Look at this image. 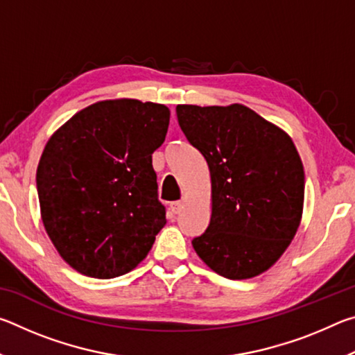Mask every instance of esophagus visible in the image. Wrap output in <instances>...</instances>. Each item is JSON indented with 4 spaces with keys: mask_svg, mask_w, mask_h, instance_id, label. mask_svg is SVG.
Masks as SVG:
<instances>
[{
    "mask_svg": "<svg viewBox=\"0 0 355 355\" xmlns=\"http://www.w3.org/2000/svg\"><path fill=\"white\" fill-rule=\"evenodd\" d=\"M183 207H184V202L183 200H177V202H172L171 203V209H172L173 214H178L183 209Z\"/></svg>",
    "mask_w": 355,
    "mask_h": 355,
    "instance_id": "34e87169",
    "label": "esophagus"
}]
</instances>
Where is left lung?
Here are the masks:
<instances>
[{"mask_svg":"<svg viewBox=\"0 0 355 355\" xmlns=\"http://www.w3.org/2000/svg\"><path fill=\"white\" fill-rule=\"evenodd\" d=\"M177 117L211 175V220L192 248L222 277L268 271L302 218L305 175L291 137L238 103L178 105Z\"/></svg>","mask_w":355,"mask_h":355,"instance_id":"1","label":"left lung"}]
</instances>
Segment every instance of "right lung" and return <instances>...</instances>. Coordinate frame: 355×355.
I'll return each mask as SVG.
<instances>
[{
  "instance_id": "1",
  "label": "right lung",
  "mask_w": 355,
  "mask_h": 355,
  "mask_svg": "<svg viewBox=\"0 0 355 355\" xmlns=\"http://www.w3.org/2000/svg\"><path fill=\"white\" fill-rule=\"evenodd\" d=\"M171 111L139 100L84 107L46 142L37 166L42 222L78 272L112 279L135 269L166 225L152 153Z\"/></svg>"
}]
</instances>
